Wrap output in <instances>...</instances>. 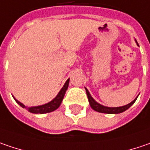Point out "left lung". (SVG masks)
Wrapping results in <instances>:
<instances>
[{
    "label": "left lung",
    "mask_w": 150,
    "mask_h": 150,
    "mask_svg": "<svg viewBox=\"0 0 150 150\" xmlns=\"http://www.w3.org/2000/svg\"><path fill=\"white\" fill-rule=\"evenodd\" d=\"M86 93L88 95V99L89 101V105L91 106V108L98 111V112H100V113H107V114H118V113H122L125 110H127L129 107H131L132 105H133V103L136 101L137 98L132 100L131 103H129L128 105H126L124 106H120V107H106V106H104L102 105H100L99 103H97L96 101L94 100V99L92 98V96L90 95L89 92L88 91V89L86 88Z\"/></svg>",
    "instance_id": "left-lung-1"
}]
</instances>
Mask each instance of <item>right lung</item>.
I'll list each match as a JSON object with an SVG mask.
<instances>
[{"label":"right lung","mask_w":150,"mask_h":150,"mask_svg":"<svg viewBox=\"0 0 150 150\" xmlns=\"http://www.w3.org/2000/svg\"><path fill=\"white\" fill-rule=\"evenodd\" d=\"M68 84H69V79L67 80V82L64 84V86L62 87V88L61 89L59 94H57V96L53 100H51L49 103L45 104V105H43L34 106V107H28V111L31 112V113H34V114H44V113H49V112H51V111H54L55 110H56L61 105V103L63 100L65 93H66V91H67V89L68 88ZM15 100L17 101V103L20 106H22L23 108H27L23 104H22L21 102L17 100L16 99H15Z\"/></svg>","instance_id":"right-lung-1"}]
</instances>
